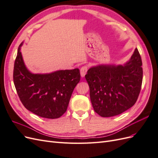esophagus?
<instances>
[{
	"label": "esophagus",
	"instance_id": "esophagus-1",
	"mask_svg": "<svg viewBox=\"0 0 158 158\" xmlns=\"http://www.w3.org/2000/svg\"><path fill=\"white\" fill-rule=\"evenodd\" d=\"M88 71V66H84L80 69V75L82 77H84L85 74H86Z\"/></svg>",
	"mask_w": 158,
	"mask_h": 158
}]
</instances>
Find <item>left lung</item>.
<instances>
[{"instance_id": "obj_1", "label": "left lung", "mask_w": 158, "mask_h": 158, "mask_svg": "<svg viewBox=\"0 0 158 158\" xmlns=\"http://www.w3.org/2000/svg\"><path fill=\"white\" fill-rule=\"evenodd\" d=\"M142 63L137 48L124 65H99L85 75L95 112L103 117L117 115L137 101L142 83Z\"/></svg>"}]
</instances>
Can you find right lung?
<instances>
[{"label": "right lung", "mask_w": 158, "mask_h": 158, "mask_svg": "<svg viewBox=\"0 0 158 158\" xmlns=\"http://www.w3.org/2000/svg\"><path fill=\"white\" fill-rule=\"evenodd\" d=\"M14 62L13 80L17 94L27 110L37 115L57 118L66 111L72 94L80 82L78 69L50 74H32L27 69L20 52Z\"/></svg>", "instance_id": "1"}]
</instances>
